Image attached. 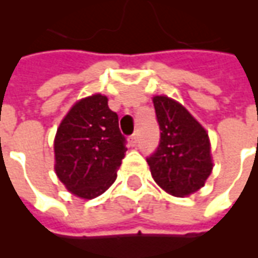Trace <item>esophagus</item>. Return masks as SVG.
Returning a JSON list of instances; mask_svg holds the SVG:
<instances>
[{"label": "esophagus", "instance_id": "esophagus-1", "mask_svg": "<svg viewBox=\"0 0 258 258\" xmlns=\"http://www.w3.org/2000/svg\"><path fill=\"white\" fill-rule=\"evenodd\" d=\"M130 143H131V146H133V147H135V146H137V143H138L137 135H133V137L130 138Z\"/></svg>", "mask_w": 258, "mask_h": 258}]
</instances>
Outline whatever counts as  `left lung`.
Wrapping results in <instances>:
<instances>
[{"label": "left lung", "mask_w": 258, "mask_h": 258, "mask_svg": "<svg viewBox=\"0 0 258 258\" xmlns=\"http://www.w3.org/2000/svg\"><path fill=\"white\" fill-rule=\"evenodd\" d=\"M161 143L147 159L154 180L174 197H188L204 187L213 171L208 131L179 101L153 97Z\"/></svg>", "instance_id": "8db88e82"}]
</instances>
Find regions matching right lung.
Returning <instances> with one entry per match:
<instances>
[{"instance_id":"add662e5","label":"right lung","mask_w":258,"mask_h":258,"mask_svg":"<svg viewBox=\"0 0 258 258\" xmlns=\"http://www.w3.org/2000/svg\"><path fill=\"white\" fill-rule=\"evenodd\" d=\"M53 150L54 172L71 194L92 200L107 191L127 151L108 97L93 93L76 101L57 127Z\"/></svg>"}]
</instances>
